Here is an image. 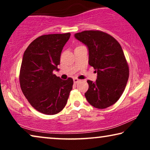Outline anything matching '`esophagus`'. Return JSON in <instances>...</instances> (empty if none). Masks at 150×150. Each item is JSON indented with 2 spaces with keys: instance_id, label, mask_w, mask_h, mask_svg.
I'll list each match as a JSON object with an SVG mask.
<instances>
[{
  "instance_id": "34e87169",
  "label": "esophagus",
  "mask_w": 150,
  "mask_h": 150,
  "mask_svg": "<svg viewBox=\"0 0 150 150\" xmlns=\"http://www.w3.org/2000/svg\"><path fill=\"white\" fill-rule=\"evenodd\" d=\"M73 80H74V83H79V81H80V80H79V79H78L77 78H74Z\"/></svg>"
}]
</instances>
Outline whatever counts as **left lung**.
Instances as JSON below:
<instances>
[{
    "mask_svg": "<svg viewBox=\"0 0 150 150\" xmlns=\"http://www.w3.org/2000/svg\"><path fill=\"white\" fill-rule=\"evenodd\" d=\"M74 37L87 46L89 64L98 74L95 82L87 81L86 99L95 108L109 107L122 96L129 77L122 46L113 37L100 30H85Z\"/></svg>",
    "mask_w": 150,
    "mask_h": 150,
    "instance_id": "left-lung-1",
    "label": "left lung"
}]
</instances>
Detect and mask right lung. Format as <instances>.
Here are the masks:
<instances>
[{
	"label": "right lung",
	"mask_w": 150,
	"mask_h": 150,
	"mask_svg": "<svg viewBox=\"0 0 150 150\" xmlns=\"http://www.w3.org/2000/svg\"><path fill=\"white\" fill-rule=\"evenodd\" d=\"M70 33L42 35L24 51L20 71L22 91L30 105L39 112L54 115L66 105L72 89L73 79L65 81L53 74L59 71L60 57Z\"/></svg>",
	"instance_id": "add662e5"
}]
</instances>
